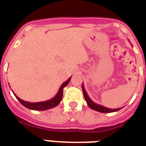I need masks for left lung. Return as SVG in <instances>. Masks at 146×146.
Masks as SVG:
<instances>
[{"mask_svg": "<svg viewBox=\"0 0 146 146\" xmlns=\"http://www.w3.org/2000/svg\"><path fill=\"white\" fill-rule=\"evenodd\" d=\"M82 92H83V95H84L85 99H86V102L87 104L89 105V107L92 110H95V111H97L98 112H101V113H111V112H115V111H118L119 110L122 108H119L116 109H111L108 108H105V107L102 106V105H100V104H98L92 101V100L89 98V96H88L86 91L84 88V86H83V83L82 84Z\"/></svg>", "mask_w": 146, "mask_h": 146, "instance_id": "left-lung-1", "label": "left lung"}]
</instances>
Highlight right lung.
Listing matches in <instances>:
<instances>
[{
  "label": "right lung",
  "instance_id": "right-lung-1",
  "mask_svg": "<svg viewBox=\"0 0 146 146\" xmlns=\"http://www.w3.org/2000/svg\"><path fill=\"white\" fill-rule=\"evenodd\" d=\"M71 77H70L68 80H66V82H64L63 84L60 86L59 90L57 92V95L54 98H52L51 99H49L48 101H44V102H26L22 100L21 98H19V97H17V95L15 93L14 96H16L18 101L21 103L24 107H26L27 108L31 109V110H35V111H45V110H48V109L53 108L57 105L60 104V102L61 101L62 97H63V89L65 86H66L68 85L69 82L70 81Z\"/></svg>",
  "mask_w": 146,
  "mask_h": 146
}]
</instances>
